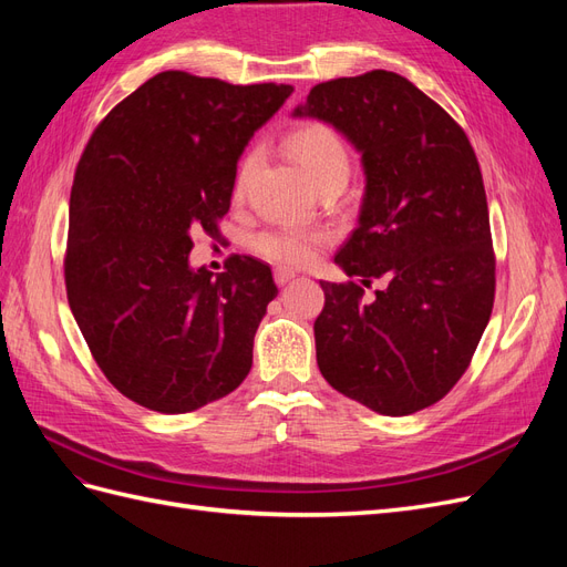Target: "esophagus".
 <instances>
[{"mask_svg": "<svg viewBox=\"0 0 567 567\" xmlns=\"http://www.w3.org/2000/svg\"><path fill=\"white\" fill-rule=\"evenodd\" d=\"M293 279H296V271H290V269H286V267L274 269V281H277L279 286H286L288 281H293Z\"/></svg>", "mask_w": 567, "mask_h": 567, "instance_id": "obj_1", "label": "esophagus"}]
</instances>
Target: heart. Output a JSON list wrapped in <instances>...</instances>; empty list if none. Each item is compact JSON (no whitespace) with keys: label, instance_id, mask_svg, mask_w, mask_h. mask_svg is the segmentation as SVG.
<instances>
[{"label":"heart","instance_id":"heart-1","mask_svg":"<svg viewBox=\"0 0 567 567\" xmlns=\"http://www.w3.org/2000/svg\"><path fill=\"white\" fill-rule=\"evenodd\" d=\"M286 153L293 161L305 177L315 184V188L323 186L326 182L342 179L348 182L350 177V151L346 142L340 140V134L323 125V123H307L286 136ZM255 169V156H248L234 182V194L241 198L246 186L252 177ZM326 241L323 231H307V229H269L255 236V250L269 262H277L284 267H305L315 262L319 248Z\"/></svg>","mask_w":567,"mask_h":567}]
</instances>
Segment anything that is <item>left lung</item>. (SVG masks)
<instances>
[{
    "label": "left lung",
    "instance_id": "1",
    "mask_svg": "<svg viewBox=\"0 0 567 567\" xmlns=\"http://www.w3.org/2000/svg\"><path fill=\"white\" fill-rule=\"evenodd\" d=\"M293 117L331 125L362 156L357 229L336 265L368 285L319 281L317 364L346 398L383 416L435 404L468 369L494 305L483 175L468 136L416 84L388 71L312 87Z\"/></svg>",
    "mask_w": 567,
    "mask_h": 567
}]
</instances>
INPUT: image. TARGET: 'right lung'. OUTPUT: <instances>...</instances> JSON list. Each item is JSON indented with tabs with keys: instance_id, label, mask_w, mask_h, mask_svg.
<instances>
[{
	"instance_id": "right-lung-1",
	"label": "right lung",
	"mask_w": 567,
	"mask_h": 567,
	"mask_svg": "<svg viewBox=\"0 0 567 567\" xmlns=\"http://www.w3.org/2000/svg\"><path fill=\"white\" fill-rule=\"evenodd\" d=\"M290 84L158 73L104 117L71 192L65 288L106 379L161 414H186L244 383L252 338L279 288L234 255L213 277L194 236L217 234L236 165Z\"/></svg>"
}]
</instances>
